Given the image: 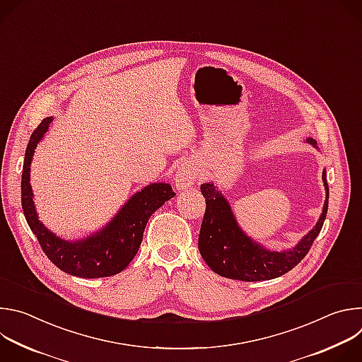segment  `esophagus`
I'll use <instances>...</instances> for the list:
<instances>
[{"mask_svg":"<svg viewBox=\"0 0 362 362\" xmlns=\"http://www.w3.org/2000/svg\"><path fill=\"white\" fill-rule=\"evenodd\" d=\"M199 177V169L193 162L182 163L175 173V185L177 189H187Z\"/></svg>","mask_w":362,"mask_h":362,"instance_id":"obj_1","label":"esophagus"}]
</instances>
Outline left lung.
I'll return each instance as SVG.
<instances>
[{
    "label": "left lung",
    "instance_id": "left-lung-1",
    "mask_svg": "<svg viewBox=\"0 0 362 362\" xmlns=\"http://www.w3.org/2000/svg\"><path fill=\"white\" fill-rule=\"evenodd\" d=\"M309 144H317L314 139H306ZM322 180L327 200L322 215L315 225L295 247L284 252H271L250 240L238 226L229 203L216 190L214 183H204L200 192L206 200V212L199 232V252L208 267L221 276L246 282L268 281L293 269L311 249L320 235L327 212L329 189L325 170Z\"/></svg>",
    "mask_w": 362,
    "mask_h": 362
}]
</instances>
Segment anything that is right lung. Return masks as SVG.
Listing matches in <instances>:
<instances>
[{"label":"right lung","instance_id":"1","mask_svg":"<svg viewBox=\"0 0 362 362\" xmlns=\"http://www.w3.org/2000/svg\"><path fill=\"white\" fill-rule=\"evenodd\" d=\"M51 122L53 117H47L37 126L25 150L21 204L27 223L48 259L63 272L90 279L116 275L126 269L136 256L150 216L176 193L169 183H153L130 197L115 219L95 235L78 242L60 239L38 221L30 186V165L34 150Z\"/></svg>","mask_w":362,"mask_h":362}]
</instances>
